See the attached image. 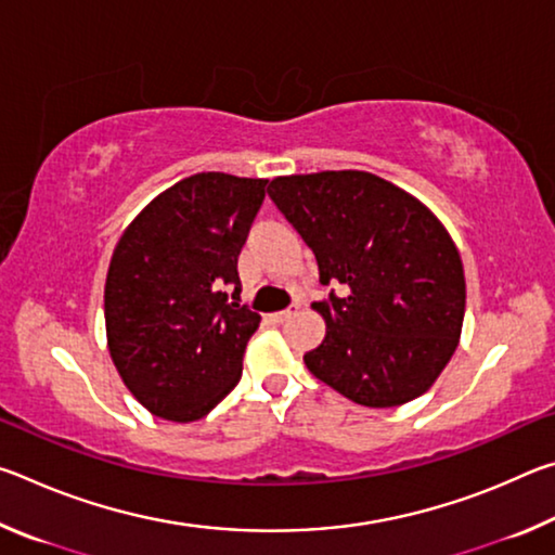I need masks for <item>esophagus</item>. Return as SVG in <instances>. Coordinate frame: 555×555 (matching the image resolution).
Wrapping results in <instances>:
<instances>
[{
    "label": "esophagus",
    "instance_id": "esophagus-1",
    "mask_svg": "<svg viewBox=\"0 0 555 555\" xmlns=\"http://www.w3.org/2000/svg\"><path fill=\"white\" fill-rule=\"evenodd\" d=\"M298 313V306H288L286 311H279V313H271L269 318L274 323H286V321H291V318H294Z\"/></svg>",
    "mask_w": 555,
    "mask_h": 555
}]
</instances>
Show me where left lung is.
Here are the masks:
<instances>
[{
    "mask_svg": "<svg viewBox=\"0 0 555 555\" xmlns=\"http://www.w3.org/2000/svg\"><path fill=\"white\" fill-rule=\"evenodd\" d=\"M313 249L325 337L306 367L354 403L421 397L453 357L465 315L463 261L424 203L367 171L281 176L267 188Z\"/></svg>",
    "mask_w": 555,
    "mask_h": 555,
    "instance_id": "left-lung-1",
    "label": "left lung"
}]
</instances>
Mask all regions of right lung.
Segmentation results:
<instances>
[{"mask_svg": "<svg viewBox=\"0 0 555 555\" xmlns=\"http://www.w3.org/2000/svg\"><path fill=\"white\" fill-rule=\"evenodd\" d=\"M264 193V178L195 173L149 203L117 242L107 345L121 382L154 416L198 421L237 387L261 321L237 304V257Z\"/></svg>", "mask_w": 555, "mask_h": 555, "instance_id": "1", "label": "right lung"}]
</instances>
